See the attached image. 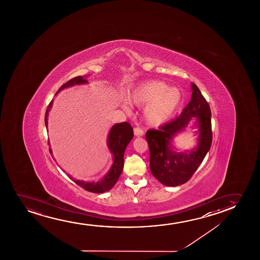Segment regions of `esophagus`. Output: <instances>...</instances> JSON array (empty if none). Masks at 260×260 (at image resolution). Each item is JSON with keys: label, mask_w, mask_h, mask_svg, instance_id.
I'll return each mask as SVG.
<instances>
[{"label": "esophagus", "mask_w": 260, "mask_h": 260, "mask_svg": "<svg viewBox=\"0 0 260 260\" xmlns=\"http://www.w3.org/2000/svg\"><path fill=\"white\" fill-rule=\"evenodd\" d=\"M134 134H135L136 137H141V136L144 135V131L139 127H136V128H134Z\"/></svg>", "instance_id": "obj_1"}]
</instances>
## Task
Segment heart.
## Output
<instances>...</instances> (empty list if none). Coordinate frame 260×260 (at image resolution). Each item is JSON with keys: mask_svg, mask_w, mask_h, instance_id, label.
Wrapping results in <instances>:
<instances>
[{"mask_svg": "<svg viewBox=\"0 0 260 260\" xmlns=\"http://www.w3.org/2000/svg\"><path fill=\"white\" fill-rule=\"evenodd\" d=\"M181 95L178 89L164 82L143 83L137 87L131 95V101L137 106H146L144 116L151 125H160L167 121L178 107Z\"/></svg>", "mask_w": 260, "mask_h": 260, "instance_id": "b5f03b06", "label": "heart"}]
</instances>
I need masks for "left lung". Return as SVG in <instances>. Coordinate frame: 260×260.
Instances as JSON below:
<instances>
[{
    "mask_svg": "<svg viewBox=\"0 0 260 260\" xmlns=\"http://www.w3.org/2000/svg\"><path fill=\"white\" fill-rule=\"evenodd\" d=\"M191 100L178 117L146 133L151 172L157 180L168 186L188 181L203 162L212 142L210 106L194 83L191 84ZM192 118L196 119L195 126L199 128L198 146L190 151L177 152L172 146L173 139L185 129Z\"/></svg>",
    "mask_w": 260,
    "mask_h": 260,
    "instance_id": "1",
    "label": "left lung"
}]
</instances>
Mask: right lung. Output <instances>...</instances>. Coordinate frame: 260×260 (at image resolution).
Listing matches in <instances>:
<instances>
[{
	"label": "right lung",
	"mask_w": 260,
	"mask_h": 260,
	"mask_svg": "<svg viewBox=\"0 0 260 260\" xmlns=\"http://www.w3.org/2000/svg\"><path fill=\"white\" fill-rule=\"evenodd\" d=\"M85 83H88L86 76H77V77L69 80L68 82L61 86L56 93V95L66 88H69L72 86L80 85V84H85ZM52 103H53V100H51L50 105L47 107L46 113H45L44 121H45L46 128H48V114L52 107ZM133 136H134L133 135V128H132V125L127 121L116 123L111 128L109 134H108V138H107V146L110 150L111 153L113 154L114 162L112 164V167L110 168V170L107 172V175L103 178L100 179L99 181L85 182L83 180H76L69 176L68 177L71 178L75 184H77L82 188L85 189L86 191L96 192V193H101V192L109 191L115 185V183L119 179L121 171L123 170V164H124L123 156H124L125 149L128 146V143L131 142V140L133 139ZM49 145H50V142H49ZM49 150H50V154L52 155V151L50 149V147Z\"/></svg>",
	"instance_id": "add662e5"
}]
</instances>
